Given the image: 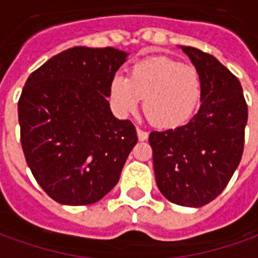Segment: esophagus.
<instances>
[{
  "label": "esophagus",
  "mask_w": 258,
  "mask_h": 258,
  "mask_svg": "<svg viewBox=\"0 0 258 258\" xmlns=\"http://www.w3.org/2000/svg\"><path fill=\"white\" fill-rule=\"evenodd\" d=\"M137 134H138V140L140 141H146L148 140V137H149V134H148L146 131H144V130L141 128H137Z\"/></svg>",
  "instance_id": "obj_1"
}]
</instances>
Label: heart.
Segmentation results:
<instances>
[{
    "instance_id": "obj_1",
    "label": "heart",
    "mask_w": 258,
    "mask_h": 258,
    "mask_svg": "<svg viewBox=\"0 0 258 258\" xmlns=\"http://www.w3.org/2000/svg\"><path fill=\"white\" fill-rule=\"evenodd\" d=\"M109 94L120 114L135 112L144 98L148 120L160 128H173L192 117L202 94V80L189 64L153 56L135 63L130 77L114 74Z\"/></svg>"
}]
</instances>
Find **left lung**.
I'll return each instance as SVG.
<instances>
[{
	"instance_id": "obj_1",
	"label": "left lung",
	"mask_w": 258,
	"mask_h": 258,
	"mask_svg": "<svg viewBox=\"0 0 258 258\" xmlns=\"http://www.w3.org/2000/svg\"><path fill=\"white\" fill-rule=\"evenodd\" d=\"M202 80L200 107L177 128L152 131L157 188L175 205L202 207L221 194L238 168L247 105L239 80L210 53L181 45Z\"/></svg>"
}]
</instances>
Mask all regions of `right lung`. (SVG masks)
<instances>
[{"instance_id": "1", "label": "right lung", "mask_w": 258, "mask_h": 258, "mask_svg": "<svg viewBox=\"0 0 258 258\" xmlns=\"http://www.w3.org/2000/svg\"><path fill=\"white\" fill-rule=\"evenodd\" d=\"M128 53L74 47L30 74L19 103L20 141L31 173L60 205L101 200L117 184L137 131L113 116L110 80Z\"/></svg>"}]
</instances>
